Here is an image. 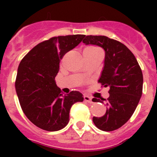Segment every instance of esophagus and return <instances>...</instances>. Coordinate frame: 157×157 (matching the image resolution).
<instances>
[{
    "label": "esophagus",
    "instance_id": "esophagus-1",
    "mask_svg": "<svg viewBox=\"0 0 157 157\" xmlns=\"http://www.w3.org/2000/svg\"><path fill=\"white\" fill-rule=\"evenodd\" d=\"M84 100L86 101V102H87V103H93V101H92V98L90 97V96L88 95H84Z\"/></svg>",
    "mask_w": 157,
    "mask_h": 157
}]
</instances>
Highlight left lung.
Segmentation results:
<instances>
[{
	"label": "left lung",
	"mask_w": 157,
	"mask_h": 157,
	"mask_svg": "<svg viewBox=\"0 0 157 157\" xmlns=\"http://www.w3.org/2000/svg\"><path fill=\"white\" fill-rule=\"evenodd\" d=\"M83 43L100 46L105 51L98 82L109 87V97L104 99L107 108L103 117H94L93 121L101 130L113 131L125 124L136 109L143 92V72L133 53L120 41L105 36H85Z\"/></svg>",
	"instance_id": "1"
}]
</instances>
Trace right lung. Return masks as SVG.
<instances>
[{
	"mask_svg": "<svg viewBox=\"0 0 157 157\" xmlns=\"http://www.w3.org/2000/svg\"><path fill=\"white\" fill-rule=\"evenodd\" d=\"M84 37L69 35L50 38L33 48L18 65L15 90L22 110L32 123L44 130L64 128L71 106L84 100L79 91L63 94L54 81L60 60Z\"/></svg>",
	"mask_w": 157,
	"mask_h": 157,
	"instance_id": "add662e5",
	"label": "right lung"
}]
</instances>
